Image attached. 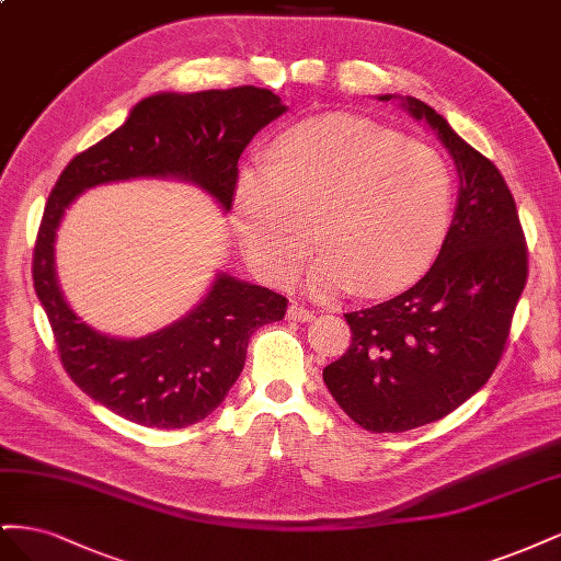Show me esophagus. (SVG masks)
<instances>
[{
  "label": "esophagus",
  "instance_id": "34e87169",
  "mask_svg": "<svg viewBox=\"0 0 561 561\" xmlns=\"http://www.w3.org/2000/svg\"><path fill=\"white\" fill-rule=\"evenodd\" d=\"M313 318H316L313 311L301 307V304H293V307L287 309V320H293V322H311Z\"/></svg>",
  "mask_w": 561,
  "mask_h": 561
}]
</instances>
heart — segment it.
I'll list each match as a JSON object with an SVG mask.
<instances>
[{
    "label": "heart",
    "mask_w": 561,
    "mask_h": 561,
    "mask_svg": "<svg viewBox=\"0 0 561 561\" xmlns=\"http://www.w3.org/2000/svg\"><path fill=\"white\" fill-rule=\"evenodd\" d=\"M233 217L248 257L268 278L295 276L316 227L313 295L353 285L386 295L416 280L443 248L451 175L435 151L367 118H316L283 133L271 161L241 168Z\"/></svg>",
    "instance_id": "b5f03b06"
}]
</instances>
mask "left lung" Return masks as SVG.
Instances as JSON below:
<instances>
[{
  "mask_svg": "<svg viewBox=\"0 0 561 561\" xmlns=\"http://www.w3.org/2000/svg\"><path fill=\"white\" fill-rule=\"evenodd\" d=\"M426 124L456 168L458 198L435 264L410 290L346 313L351 346L322 369L342 410L371 433H402L454 412L489 381L526 285L515 198L499 168L412 95H377Z\"/></svg>",
  "mask_w": 561,
  "mask_h": 561,
  "instance_id": "8db88e82",
  "label": "left lung"
}]
</instances>
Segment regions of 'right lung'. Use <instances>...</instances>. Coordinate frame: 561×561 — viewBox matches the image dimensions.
<instances>
[{
    "label": "right lung",
    "mask_w": 561,
    "mask_h": 561,
    "mask_svg": "<svg viewBox=\"0 0 561 561\" xmlns=\"http://www.w3.org/2000/svg\"><path fill=\"white\" fill-rule=\"evenodd\" d=\"M285 112L276 93L257 87L154 93L60 173L44 208L32 278L65 371L110 412L161 431L203 421L243 371L252 332L283 320L287 299L219 271L206 297L171 325L140 339L98 332L70 309L58 283L65 210L98 184L159 178L190 182L229 213L243 149Z\"/></svg>",
    "instance_id": "right-lung-1"
}]
</instances>
